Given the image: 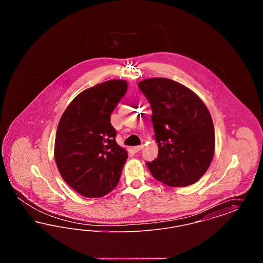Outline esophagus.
Returning <instances> with one entry per match:
<instances>
[{"label": "esophagus", "instance_id": "esophagus-1", "mask_svg": "<svg viewBox=\"0 0 263 263\" xmlns=\"http://www.w3.org/2000/svg\"><path fill=\"white\" fill-rule=\"evenodd\" d=\"M142 149H143V145H140V146L132 147V149H131V150L133 151L134 153H138V152H140Z\"/></svg>", "mask_w": 263, "mask_h": 263}]
</instances>
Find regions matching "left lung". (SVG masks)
<instances>
[{
  "label": "left lung",
  "mask_w": 263,
  "mask_h": 263,
  "mask_svg": "<svg viewBox=\"0 0 263 263\" xmlns=\"http://www.w3.org/2000/svg\"><path fill=\"white\" fill-rule=\"evenodd\" d=\"M149 100L158 158L146 164L152 175L173 187L188 186L208 170L215 150L212 117L189 88L165 78L138 84Z\"/></svg>",
  "instance_id": "left-lung-1"
}]
</instances>
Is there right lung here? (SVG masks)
Segmentation results:
<instances>
[{"mask_svg":"<svg viewBox=\"0 0 263 263\" xmlns=\"http://www.w3.org/2000/svg\"><path fill=\"white\" fill-rule=\"evenodd\" d=\"M127 82L110 80L78 95L57 127L54 156L68 185L88 198L116 187L127 152L115 141L110 115L127 91Z\"/></svg>","mask_w":263,"mask_h":263,"instance_id":"1","label":"right lung"}]
</instances>
